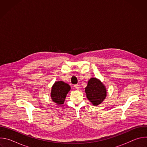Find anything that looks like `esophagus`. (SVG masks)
<instances>
[{
	"mask_svg": "<svg viewBox=\"0 0 147 147\" xmlns=\"http://www.w3.org/2000/svg\"><path fill=\"white\" fill-rule=\"evenodd\" d=\"M74 88L76 90H78L80 89V86L78 84H76V85H74Z\"/></svg>",
	"mask_w": 147,
	"mask_h": 147,
	"instance_id": "esophagus-1",
	"label": "esophagus"
}]
</instances>
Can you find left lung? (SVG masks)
<instances>
[{"label":"left lung","instance_id":"obj_1","mask_svg":"<svg viewBox=\"0 0 147 147\" xmlns=\"http://www.w3.org/2000/svg\"><path fill=\"white\" fill-rule=\"evenodd\" d=\"M85 92L87 99L94 106L100 104L106 98L107 90L101 81L96 78H91L87 87L85 88Z\"/></svg>","mask_w":147,"mask_h":147}]
</instances>
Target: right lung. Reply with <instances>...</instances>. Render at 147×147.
Returning <instances> with one entry per match:
<instances>
[{"mask_svg": "<svg viewBox=\"0 0 147 147\" xmlns=\"http://www.w3.org/2000/svg\"><path fill=\"white\" fill-rule=\"evenodd\" d=\"M71 89L68 84L62 81H56L52 87L51 97L53 102L59 105L63 104L67 94Z\"/></svg>", "mask_w": 147, "mask_h": 147, "instance_id": "add662e5", "label": "right lung"}]
</instances>
